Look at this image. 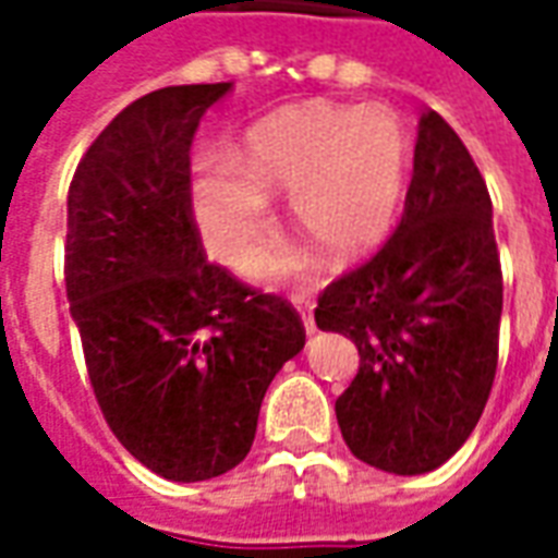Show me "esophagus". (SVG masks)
Returning <instances> with one entry per match:
<instances>
[{
  "mask_svg": "<svg viewBox=\"0 0 558 558\" xmlns=\"http://www.w3.org/2000/svg\"><path fill=\"white\" fill-rule=\"evenodd\" d=\"M292 302L302 307L304 331H307V335H314V331H316V319H314V311H311V307H314V302H311V295H307V292H295V295H292Z\"/></svg>",
  "mask_w": 558,
  "mask_h": 558,
  "instance_id": "34e87169",
  "label": "esophagus"
}]
</instances>
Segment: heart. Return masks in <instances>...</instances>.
Here are the masks:
<instances>
[{
    "label": "heart",
    "instance_id": "obj_1",
    "mask_svg": "<svg viewBox=\"0 0 558 558\" xmlns=\"http://www.w3.org/2000/svg\"><path fill=\"white\" fill-rule=\"evenodd\" d=\"M407 175V137L386 110L302 104L256 122L230 163H196L191 203L208 254L244 268L271 227L268 199L290 194V220L331 256L374 247L391 227ZM304 268L299 251L256 263L259 278Z\"/></svg>",
    "mask_w": 558,
    "mask_h": 558
}]
</instances>
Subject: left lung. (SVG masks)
I'll return each mask as SVG.
<instances>
[{"label":"left lung","instance_id":"8db88e82","mask_svg":"<svg viewBox=\"0 0 558 558\" xmlns=\"http://www.w3.org/2000/svg\"><path fill=\"white\" fill-rule=\"evenodd\" d=\"M314 316L359 347L335 403L359 460L424 475L466 442L496 376L502 266L487 184L439 113L421 116L395 235L328 283Z\"/></svg>","mask_w":558,"mask_h":558}]
</instances>
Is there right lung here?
<instances>
[{"label":"right lung","mask_w":558,"mask_h":558,"mask_svg":"<svg viewBox=\"0 0 558 558\" xmlns=\"http://www.w3.org/2000/svg\"><path fill=\"white\" fill-rule=\"evenodd\" d=\"M232 83L148 92L104 128L68 191L65 290L104 418L167 481L239 466L271 379L304 347L280 295L208 263L191 143Z\"/></svg>","instance_id":"add662e5"}]
</instances>
